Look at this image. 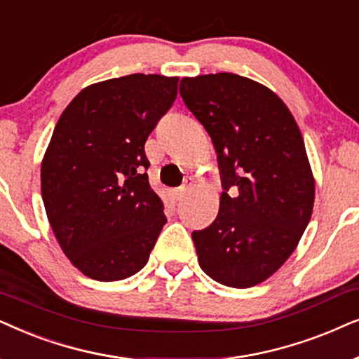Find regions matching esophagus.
<instances>
[{
	"instance_id": "1",
	"label": "esophagus",
	"mask_w": 359,
	"mask_h": 359,
	"mask_svg": "<svg viewBox=\"0 0 359 359\" xmlns=\"http://www.w3.org/2000/svg\"><path fill=\"white\" fill-rule=\"evenodd\" d=\"M189 192V185H184V187H179L175 190V198L182 200L185 197V194Z\"/></svg>"
}]
</instances>
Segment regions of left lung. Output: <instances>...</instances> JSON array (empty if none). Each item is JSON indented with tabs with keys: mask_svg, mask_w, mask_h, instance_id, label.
Here are the masks:
<instances>
[{
	"mask_svg": "<svg viewBox=\"0 0 359 359\" xmlns=\"http://www.w3.org/2000/svg\"><path fill=\"white\" fill-rule=\"evenodd\" d=\"M180 97L212 137L223 194L194 231L198 264L228 287L264 283L297 248L315 202L304 137L271 88L236 74L184 76Z\"/></svg>",
	"mask_w": 359,
	"mask_h": 359,
	"instance_id": "left-lung-1",
	"label": "left lung"
}]
</instances>
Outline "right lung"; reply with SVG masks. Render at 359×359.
I'll return each instance as SVG.
<instances>
[{
    "mask_svg": "<svg viewBox=\"0 0 359 359\" xmlns=\"http://www.w3.org/2000/svg\"><path fill=\"white\" fill-rule=\"evenodd\" d=\"M179 76L133 74L72 100L41 164L42 200L60 250L83 276L111 283L146 266L167 223L144 142L177 97Z\"/></svg>",
    "mask_w": 359,
    "mask_h": 359,
    "instance_id": "1",
    "label": "right lung"
}]
</instances>
